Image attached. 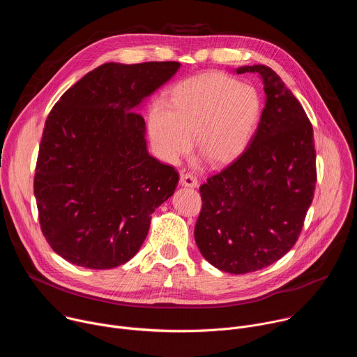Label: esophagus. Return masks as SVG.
Masks as SVG:
<instances>
[{
	"instance_id": "34e87169",
	"label": "esophagus",
	"mask_w": 357,
	"mask_h": 357,
	"mask_svg": "<svg viewBox=\"0 0 357 357\" xmlns=\"http://www.w3.org/2000/svg\"><path fill=\"white\" fill-rule=\"evenodd\" d=\"M179 182H181L182 186H188V188H196V186H197V179H196V176L192 175V174H189V172L182 174Z\"/></svg>"
}]
</instances>
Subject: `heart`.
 I'll list each match as a JSON object with an SVG mask.
<instances>
[{"label":"heart","mask_w":357,"mask_h":357,"mask_svg":"<svg viewBox=\"0 0 357 357\" xmlns=\"http://www.w3.org/2000/svg\"><path fill=\"white\" fill-rule=\"evenodd\" d=\"M261 113V98L251 84L208 75L179 84L171 109L158 105L149 116V135L160 155L176 161L192 146L213 165L236 160L248 145Z\"/></svg>","instance_id":"heart-1"}]
</instances>
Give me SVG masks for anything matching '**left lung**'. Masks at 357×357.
<instances>
[{
    "mask_svg": "<svg viewBox=\"0 0 357 357\" xmlns=\"http://www.w3.org/2000/svg\"><path fill=\"white\" fill-rule=\"evenodd\" d=\"M259 73L266 106L243 154L208 178L195 240L212 266L230 274L261 270L296 243L317 183L314 128L299 101L268 66Z\"/></svg>",
    "mask_w": 357,
    "mask_h": 357,
    "instance_id": "8db88e82",
    "label": "left lung"
}]
</instances>
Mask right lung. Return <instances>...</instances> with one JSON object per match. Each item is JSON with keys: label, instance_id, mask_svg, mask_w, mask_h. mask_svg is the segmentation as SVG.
Masks as SVG:
<instances>
[{"label": "right lung", "instance_id": "1", "mask_svg": "<svg viewBox=\"0 0 357 357\" xmlns=\"http://www.w3.org/2000/svg\"><path fill=\"white\" fill-rule=\"evenodd\" d=\"M179 62L105 63L50 110L33 178L40 230L72 264L107 270L132 259L151 215L172 196L179 175L151 157L141 101Z\"/></svg>", "mask_w": 357, "mask_h": 357}]
</instances>
